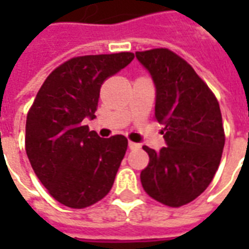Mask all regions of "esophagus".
I'll use <instances>...</instances> for the list:
<instances>
[{
	"mask_svg": "<svg viewBox=\"0 0 249 249\" xmlns=\"http://www.w3.org/2000/svg\"><path fill=\"white\" fill-rule=\"evenodd\" d=\"M128 145H129V149H132V151H133V149H139V148H140V144L133 142V141H129V144H128Z\"/></svg>",
	"mask_w": 249,
	"mask_h": 249,
	"instance_id": "34e87169",
	"label": "esophagus"
}]
</instances>
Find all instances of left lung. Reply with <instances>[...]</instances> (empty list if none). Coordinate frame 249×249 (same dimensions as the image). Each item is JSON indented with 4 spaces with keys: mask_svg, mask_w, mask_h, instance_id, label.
<instances>
[{
    "mask_svg": "<svg viewBox=\"0 0 249 249\" xmlns=\"http://www.w3.org/2000/svg\"><path fill=\"white\" fill-rule=\"evenodd\" d=\"M156 87L155 119L167 146L146 145L142 188L159 203L178 208L207 189L219 168L225 135L219 101L184 58L167 48L136 52Z\"/></svg>",
    "mask_w": 249,
    "mask_h": 249,
    "instance_id": "left-lung-1",
    "label": "left lung"
}]
</instances>
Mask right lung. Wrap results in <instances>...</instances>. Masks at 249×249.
Returning a JSON list of instances; mask_svg holds the SVG:
<instances>
[{"mask_svg":"<svg viewBox=\"0 0 249 249\" xmlns=\"http://www.w3.org/2000/svg\"><path fill=\"white\" fill-rule=\"evenodd\" d=\"M133 58L130 52L73 57L46 77L28 112L30 165L52 197L69 208H87L112 189L128 140L101 139L82 121L96 117L104 81Z\"/></svg>","mask_w":249,"mask_h":249,"instance_id":"1","label":"right lung"}]
</instances>
